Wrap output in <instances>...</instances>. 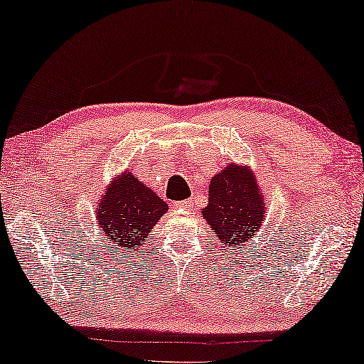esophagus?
<instances>
[{
  "instance_id": "esophagus-1",
  "label": "esophagus",
  "mask_w": 364,
  "mask_h": 364,
  "mask_svg": "<svg viewBox=\"0 0 364 364\" xmlns=\"http://www.w3.org/2000/svg\"><path fill=\"white\" fill-rule=\"evenodd\" d=\"M177 208H182V210H190L193 206V200H183V201H177L176 203Z\"/></svg>"
}]
</instances>
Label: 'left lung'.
Instances as JSON below:
<instances>
[{
  "label": "left lung",
  "mask_w": 364,
  "mask_h": 364,
  "mask_svg": "<svg viewBox=\"0 0 364 364\" xmlns=\"http://www.w3.org/2000/svg\"><path fill=\"white\" fill-rule=\"evenodd\" d=\"M203 218L224 248L240 247L256 235L266 218V203L247 166L228 164L211 178Z\"/></svg>",
  "instance_id": "8db88e82"
}]
</instances>
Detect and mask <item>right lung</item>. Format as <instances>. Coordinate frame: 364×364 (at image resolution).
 Instances as JSON below:
<instances>
[{"label": "right lung", "instance_id": "1", "mask_svg": "<svg viewBox=\"0 0 364 364\" xmlns=\"http://www.w3.org/2000/svg\"><path fill=\"white\" fill-rule=\"evenodd\" d=\"M166 211V201L132 172L124 171L111 181L100 203L95 206L97 224L101 230L97 242H103L108 253L114 248H139L148 240L153 225Z\"/></svg>", "mask_w": 364, "mask_h": 364}]
</instances>
